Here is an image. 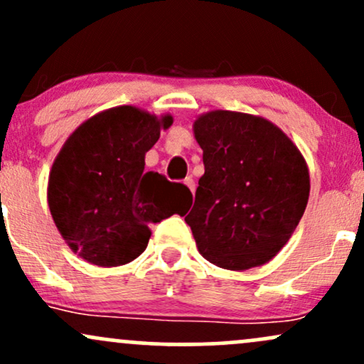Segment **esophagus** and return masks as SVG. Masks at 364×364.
Masks as SVG:
<instances>
[{
  "label": "esophagus",
  "instance_id": "1",
  "mask_svg": "<svg viewBox=\"0 0 364 364\" xmlns=\"http://www.w3.org/2000/svg\"><path fill=\"white\" fill-rule=\"evenodd\" d=\"M185 185H186L188 188H190L191 193H193V191H195V181H193V178H191V176L185 178Z\"/></svg>",
  "mask_w": 364,
  "mask_h": 364
}]
</instances>
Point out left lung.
I'll return each mask as SVG.
<instances>
[{
    "label": "left lung",
    "mask_w": 364,
    "mask_h": 364,
    "mask_svg": "<svg viewBox=\"0 0 364 364\" xmlns=\"http://www.w3.org/2000/svg\"><path fill=\"white\" fill-rule=\"evenodd\" d=\"M193 135L205 173L185 220L200 255L225 270L270 262L306 208L310 171L303 154L277 124L248 112H203Z\"/></svg>",
    "instance_id": "1"
}]
</instances>
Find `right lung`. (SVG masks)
Listing matches in <instances>:
<instances>
[{
  "instance_id": "1",
  "label": "right lung",
  "mask_w": 364,
  "mask_h": 364,
  "mask_svg": "<svg viewBox=\"0 0 364 364\" xmlns=\"http://www.w3.org/2000/svg\"><path fill=\"white\" fill-rule=\"evenodd\" d=\"M171 114L116 106L85 119L66 139L48 179V205L73 253L97 267H119L147 248L149 225L183 214L191 191L145 173V154Z\"/></svg>"
}]
</instances>
